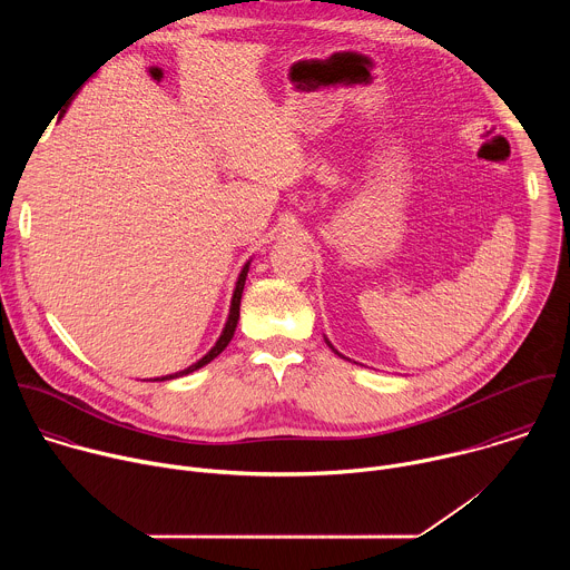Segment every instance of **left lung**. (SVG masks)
<instances>
[{
	"label": "left lung",
	"instance_id": "1",
	"mask_svg": "<svg viewBox=\"0 0 570 570\" xmlns=\"http://www.w3.org/2000/svg\"><path fill=\"white\" fill-rule=\"evenodd\" d=\"M324 341H327V338H324ZM327 345H330V347H332V350H334V345H332V343H330V341H327ZM334 352H336V350H334ZM336 354H338V352H336ZM338 356H343V354H338Z\"/></svg>",
	"mask_w": 570,
	"mask_h": 570
}]
</instances>
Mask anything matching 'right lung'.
<instances>
[{
  "label": "right lung",
  "mask_w": 570,
  "mask_h": 570,
  "mask_svg": "<svg viewBox=\"0 0 570 570\" xmlns=\"http://www.w3.org/2000/svg\"><path fill=\"white\" fill-rule=\"evenodd\" d=\"M248 268H250V264H246L243 266V271H240V275H238V282H236V288H234V295H232V306H229V315H227V322H225V330H223V334H220V338L216 341V345L198 361V363H194V365H189L187 370H183V372H176V374H169V376H161V379H155V381H169V379H178V376H185V374H189V372H196L198 367H203V365H207L209 361H214L225 347H227V343L232 341V336H234V330H236V322H238V306H240V293H243V286H246V277H248Z\"/></svg>",
  "instance_id": "right-lung-1"
}]
</instances>
